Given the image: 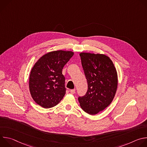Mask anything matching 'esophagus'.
<instances>
[{"instance_id": "esophagus-1", "label": "esophagus", "mask_w": 147, "mask_h": 147, "mask_svg": "<svg viewBox=\"0 0 147 147\" xmlns=\"http://www.w3.org/2000/svg\"><path fill=\"white\" fill-rule=\"evenodd\" d=\"M75 92H76V90L75 89H73V90H70V92H71V94H74L75 93Z\"/></svg>"}]
</instances>
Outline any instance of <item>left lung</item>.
Listing matches in <instances>:
<instances>
[{"label":"left lung","mask_w":147,"mask_h":147,"mask_svg":"<svg viewBox=\"0 0 147 147\" xmlns=\"http://www.w3.org/2000/svg\"><path fill=\"white\" fill-rule=\"evenodd\" d=\"M80 56L88 90L78 99L82 109L93 115L105 109L113 100L117 87V72L106 55L81 53Z\"/></svg>","instance_id":"8db88e82"}]
</instances>
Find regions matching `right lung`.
Instances as JSON below:
<instances>
[{
  "instance_id": "add662e5",
  "label": "right lung",
  "mask_w": 147,
  "mask_h": 147,
  "mask_svg": "<svg viewBox=\"0 0 147 147\" xmlns=\"http://www.w3.org/2000/svg\"><path fill=\"white\" fill-rule=\"evenodd\" d=\"M74 53L57 51L42 56L32 67L29 87L34 101L44 108L57 105L66 94L65 77L62 70Z\"/></svg>"
}]
</instances>
